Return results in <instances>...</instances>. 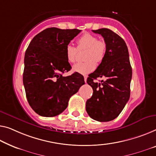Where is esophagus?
Listing matches in <instances>:
<instances>
[{
	"label": "esophagus",
	"mask_w": 156,
	"mask_h": 156,
	"mask_svg": "<svg viewBox=\"0 0 156 156\" xmlns=\"http://www.w3.org/2000/svg\"><path fill=\"white\" fill-rule=\"evenodd\" d=\"M87 76H84V80H85V82L87 83Z\"/></svg>",
	"instance_id": "esophagus-1"
}]
</instances>
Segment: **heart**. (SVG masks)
<instances>
[{
	"label": "heart",
	"instance_id": "heart-1",
	"mask_svg": "<svg viewBox=\"0 0 156 156\" xmlns=\"http://www.w3.org/2000/svg\"><path fill=\"white\" fill-rule=\"evenodd\" d=\"M77 45L78 50H86V61L73 65L72 70L76 73L86 75L94 70L96 67L95 62L99 63L103 60L106 51V45L104 41L98 40L96 36L87 33L78 39ZM78 50L71 45L66 47V57L69 63L75 62Z\"/></svg>",
	"mask_w": 156,
	"mask_h": 156
}]
</instances>
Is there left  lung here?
<instances>
[{"label":"left lung","instance_id":"left-lung-1","mask_svg":"<svg viewBox=\"0 0 156 156\" xmlns=\"http://www.w3.org/2000/svg\"><path fill=\"white\" fill-rule=\"evenodd\" d=\"M92 31L101 35L106 51L101 64L87 78L93 94L86 101V111L92 119L108 122L119 115L129 100L132 67L128 49L121 37L105 28ZM97 77L105 79L97 83L94 80Z\"/></svg>","mask_w":156,"mask_h":156}]
</instances>
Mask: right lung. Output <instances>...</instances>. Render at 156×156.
<instances>
[{
	"instance_id": "right-lung-1",
	"label": "right lung",
	"mask_w": 156,
	"mask_h": 156,
	"mask_svg": "<svg viewBox=\"0 0 156 156\" xmlns=\"http://www.w3.org/2000/svg\"><path fill=\"white\" fill-rule=\"evenodd\" d=\"M81 31L52 27L32 39L24 56L23 83L29 105L38 115L53 117L67 108L72 95L85 84L84 78L71 70L66 47Z\"/></svg>"
}]
</instances>
